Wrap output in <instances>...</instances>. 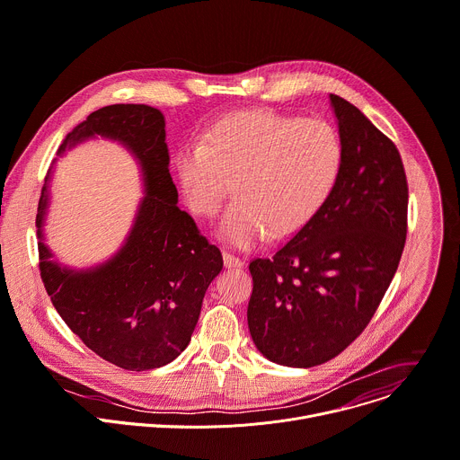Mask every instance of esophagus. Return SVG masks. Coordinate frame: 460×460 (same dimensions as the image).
Instances as JSON below:
<instances>
[{"label": "esophagus", "mask_w": 460, "mask_h": 460, "mask_svg": "<svg viewBox=\"0 0 460 460\" xmlns=\"http://www.w3.org/2000/svg\"><path fill=\"white\" fill-rule=\"evenodd\" d=\"M224 266L227 270H233V268H242L243 262H242V259H238V257H234L231 253H224Z\"/></svg>", "instance_id": "1"}]
</instances>
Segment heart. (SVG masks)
<instances>
[{
  "label": "heart",
  "instance_id": "obj_1",
  "mask_svg": "<svg viewBox=\"0 0 460 460\" xmlns=\"http://www.w3.org/2000/svg\"><path fill=\"white\" fill-rule=\"evenodd\" d=\"M343 161V141L330 122L261 110L227 117L201 143L181 145L174 171L190 211L203 218L218 213L233 181L236 199L217 234L243 249L266 231H299L336 189Z\"/></svg>",
  "mask_w": 460,
  "mask_h": 460
}]
</instances>
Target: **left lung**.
Here are the masks:
<instances>
[{"instance_id": "left-lung-1", "label": "left lung", "mask_w": 460, "mask_h": 460, "mask_svg": "<svg viewBox=\"0 0 460 460\" xmlns=\"http://www.w3.org/2000/svg\"><path fill=\"white\" fill-rule=\"evenodd\" d=\"M345 161L319 211L268 259L249 264V333L259 352L310 368L343 352L372 319L407 233L400 152L349 101L330 95Z\"/></svg>"}]
</instances>
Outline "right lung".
<instances>
[{
    "label": "right lung",
    "mask_w": 460,
    "mask_h": 460,
    "mask_svg": "<svg viewBox=\"0 0 460 460\" xmlns=\"http://www.w3.org/2000/svg\"><path fill=\"white\" fill-rule=\"evenodd\" d=\"M97 137L119 142L140 166L144 198L133 227L118 252L95 267L60 263L43 234L51 166L36 215L41 280L64 323L97 356L127 370L159 368L187 349L205 291L222 271V253L178 207L159 110L104 106L76 124L57 155Z\"/></svg>",
    "instance_id": "obj_1"
}]
</instances>
